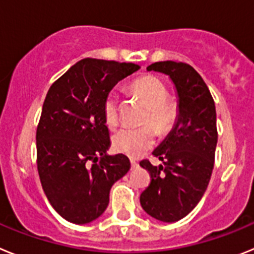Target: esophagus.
I'll use <instances>...</instances> for the list:
<instances>
[{"instance_id":"obj_1","label":"esophagus","mask_w":254,"mask_h":254,"mask_svg":"<svg viewBox=\"0 0 254 254\" xmlns=\"http://www.w3.org/2000/svg\"><path fill=\"white\" fill-rule=\"evenodd\" d=\"M131 165H132V168H133V169H134V168H137V167H138V163H137V161L131 160Z\"/></svg>"}]
</instances>
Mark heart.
Wrapping results in <instances>:
<instances>
[{"label":"heart","instance_id":"1","mask_svg":"<svg viewBox=\"0 0 254 254\" xmlns=\"http://www.w3.org/2000/svg\"><path fill=\"white\" fill-rule=\"evenodd\" d=\"M132 91L149 107V113L143 123L146 125L140 128L123 127L113 136V147L116 151L138 158L147 150L151 149L156 137V128L160 133L170 131L177 120L176 103L168 100V89L161 80L155 76H143L137 78L131 86ZM104 122L108 127L118 125V96L109 93L104 100L103 107Z\"/></svg>","mask_w":254,"mask_h":254}]
</instances>
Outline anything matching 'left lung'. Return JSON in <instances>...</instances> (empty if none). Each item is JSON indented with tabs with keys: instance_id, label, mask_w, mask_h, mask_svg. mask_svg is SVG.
Wrapping results in <instances>:
<instances>
[{
	"instance_id": "1",
	"label": "left lung",
	"mask_w": 254,
	"mask_h": 254,
	"mask_svg": "<svg viewBox=\"0 0 254 254\" xmlns=\"http://www.w3.org/2000/svg\"><path fill=\"white\" fill-rule=\"evenodd\" d=\"M146 69L170 78L178 114L167 137L152 151L163 165L140 163L151 176L140 203L154 219L174 223L196 207L208 186L217 143L216 111L207 85L190 64L164 61Z\"/></svg>"
}]
</instances>
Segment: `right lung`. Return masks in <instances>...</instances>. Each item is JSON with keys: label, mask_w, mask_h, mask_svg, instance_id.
Masks as SVG:
<instances>
[{"label": "right lung", "mask_w": 254, "mask_h": 254, "mask_svg": "<svg viewBox=\"0 0 254 254\" xmlns=\"http://www.w3.org/2000/svg\"><path fill=\"white\" fill-rule=\"evenodd\" d=\"M134 64L84 58L48 90L37 128L38 172L52 207L64 220L89 224L105 211L109 192L131 168L123 154L109 155L103 107Z\"/></svg>", "instance_id": "obj_1"}]
</instances>
